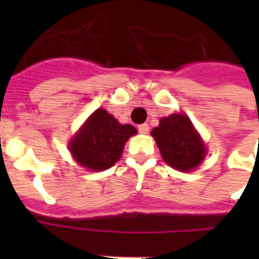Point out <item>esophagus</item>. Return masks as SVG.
Instances as JSON below:
<instances>
[{
    "label": "esophagus",
    "mask_w": 259,
    "mask_h": 259,
    "mask_svg": "<svg viewBox=\"0 0 259 259\" xmlns=\"http://www.w3.org/2000/svg\"><path fill=\"white\" fill-rule=\"evenodd\" d=\"M137 129H139V132L143 133V135H147V133H148V130H150V127H148V124L147 123H143V124H139V127H137Z\"/></svg>",
    "instance_id": "34e87169"
}]
</instances>
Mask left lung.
Wrapping results in <instances>:
<instances>
[{
	"mask_svg": "<svg viewBox=\"0 0 259 259\" xmlns=\"http://www.w3.org/2000/svg\"><path fill=\"white\" fill-rule=\"evenodd\" d=\"M152 137L157 141L161 155L172 168L189 172L198 166L205 157V147L193 127L190 119L174 113L159 120Z\"/></svg>",
	"mask_w": 259,
	"mask_h": 259,
	"instance_id": "obj_1",
	"label": "left lung"
}]
</instances>
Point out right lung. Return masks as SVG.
Segmentation results:
<instances>
[{"label":"right lung","mask_w":259,"mask_h":259,"mask_svg":"<svg viewBox=\"0 0 259 259\" xmlns=\"http://www.w3.org/2000/svg\"><path fill=\"white\" fill-rule=\"evenodd\" d=\"M137 130L119 123L105 109H97L70 141V152L77 162L91 170H104L122 157L124 143Z\"/></svg>","instance_id":"1"}]
</instances>
